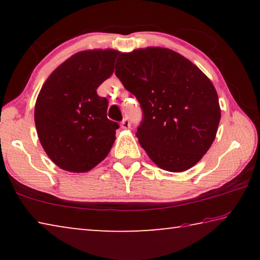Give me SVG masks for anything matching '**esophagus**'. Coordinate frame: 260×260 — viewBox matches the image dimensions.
<instances>
[{"mask_svg":"<svg viewBox=\"0 0 260 260\" xmlns=\"http://www.w3.org/2000/svg\"><path fill=\"white\" fill-rule=\"evenodd\" d=\"M120 126H121V128H124V129L129 128V127H131V124H129V120H128V118H125V119L121 121Z\"/></svg>","mask_w":260,"mask_h":260,"instance_id":"esophagus-1","label":"esophagus"}]
</instances>
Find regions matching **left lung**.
Returning a JSON list of instances; mask_svg holds the SVG:
<instances>
[{
    "label": "left lung",
    "mask_w": 260,
    "mask_h": 260,
    "mask_svg": "<svg viewBox=\"0 0 260 260\" xmlns=\"http://www.w3.org/2000/svg\"><path fill=\"white\" fill-rule=\"evenodd\" d=\"M116 76L143 110L136 138L169 172L199 162L217 135L220 105L210 79L179 52L161 47L120 52Z\"/></svg>",
    "instance_id": "8db88e82"
}]
</instances>
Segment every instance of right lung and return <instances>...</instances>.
Segmentation results:
<instances>
[{
  "label": "right lung",
  "mask_w": 260,
  "mask_h": 260,
  "mask_svg": "<svg viewBox=\"0 0 260 260\" xmlns=\"http://www.w3.org/2000/svg\"><path fill=\"white\" fill-rule=\"evenodd\" d=\"M119 54L114 49L79 51L42 85L35 102V127L43 150L61 170L86 173L111 150L119 125L108 119V100L96 90L112 76Z\"/></svg>",
  "instance_id": "obj_1"
}]
</instances>
